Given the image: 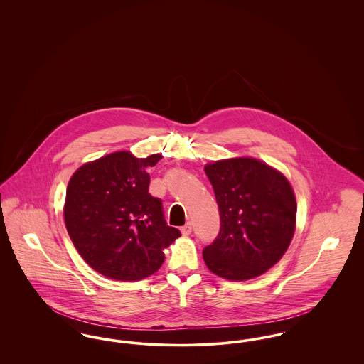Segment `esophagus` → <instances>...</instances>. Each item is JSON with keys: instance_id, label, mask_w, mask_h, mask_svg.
Returning a JSON list of instances; mask_svg holds the SVG:
<instances>
[{"instance_id": "esophagus-1", "label": "esophagus", "mask_w": 364, "mask_h": 364, "mask_svg": "<svg viewBox=\"0 0 364 364\" xmlns=\"http://www.w3.org/2000/svg\"><path fill=\"white\" fill-rule=\"evenodd\" d=\"M180 230H181V233H183L184 236L191 235V232H192V224H191V223H187L186 225H183L180 228Z\"/></svg>"}]
</instances>
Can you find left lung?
<instances>
[{
  "label": "left lung",
  "instance_id": "obj_1",
  "mask_svg": "<svg viewBox=\"0 0 364 364\" xmlns=\"http://www.w3.org/2000/svg\"><path fill=\"white\" fill-rule=\"evenodd\" d=\"M221 228L203 250L208 269L220 277H258L276 264L292 240L296 200L289 181L254 158H233L205 168Z\"/></svg>",
  "mask_w": 364,
  "mask_h": 364
}]
</instances>
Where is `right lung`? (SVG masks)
Wrapping results in <instances>:
<instances>
[{"label":"right lung","mask_w":364,"mask_h":364,"mask_svg":"<svg viewBox=\"0 0 364 364\" xmlns=\"http://www.w3.org/2000/svg\"><path fill=\"white\" fill-rule=\"evenodd\" d=\"M159 154L135 158L119 151L88 162L70 177L65 226L82 258L105 277L138 281L161 267L162 248L181 233L149 192Z\"/></svg>","instance_id":"add662e5"}]
</instances>
